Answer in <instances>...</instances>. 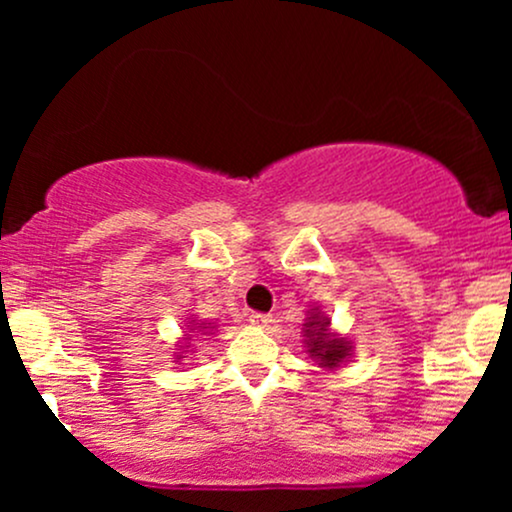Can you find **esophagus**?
<instances>
[{"label": "esophagus", "instance_id": "1", "mask_svg": "<svg viewBox=\"0 0 512 512\" xmlns=\"http://www.w3.org/2000/svg\"><path fill=\"white\" fill-rule=\"evenodd\" d=\"M269 322H272V315H267V313H250V325L269 327Z\"/></svg>", "mask_w": 512, "mask_h": 512}]
</instances>
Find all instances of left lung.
Segmentation results:
<instances>
[{"label":"left lung","mask_w":512,"mask_h":512,"mask_svg":"<svg viewBox=\"0 0 512 512\" xmlns=\"http://www.w3.org/2000/svg\"><path fill=\"white\" fill-rule=\"evenodd\" d=\"M303 337L308 356L325 370H337L351 356V342L330 332V317L322 315L320 308H313L310 317H305Z\"/></svg>","instance_id":"obj_1"}]
</instances>
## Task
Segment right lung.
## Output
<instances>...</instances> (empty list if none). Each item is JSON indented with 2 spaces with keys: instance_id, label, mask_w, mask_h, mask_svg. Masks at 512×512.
<instances>
[{
  "instance_id": "add662e5",
  "label": "right lung",
  "mask_w": 512,
  "mask_h": 512,
  "mask_svg": "<svg viewBox=\"0 0 512 512\" xmlns=\"http://www.w3.org/2000/svg\"><path fill=\"white\" fill-rule=\"evenodd\" d=\"M192 325H197L199 332H202V330H214V322H195V320H192L187 327H192ZM187 339H190V337H187ZM180 358H182V356H180Z\"/></svg>"
}]
</instances>
